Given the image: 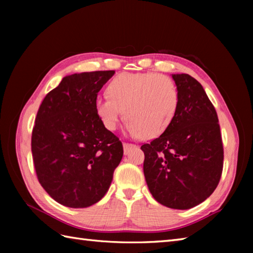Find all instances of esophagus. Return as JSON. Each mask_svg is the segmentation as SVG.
<instances>
[{
    "label": "esophagus",
    "instance_id": "1",
    "mask_svg": "<svg viewBox=\"0 0 253 253\" xmlns=\"http://www.w3.org/2000/svg\"><path fill=\"white\" fill-rule=\"evenodd\" d=\"M123 147H124V153L128 154L130 151V149L133 148V147H136V146H135V144H131V143H124Z\"/></svg>",
    "mask_w": 253,
    "mask_h": 253
}]
</instances>
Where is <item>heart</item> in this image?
<instances>
[{
	"label": "heart",
	"instance_id": "obj_1",
	"mask_svg": "<svg viewBox=\"0 0 253 253\" xmlns=\"http://www.w3.org/2000/svg\"><path fill=\"white\" fill-rule=\"evenodd\" d=\"M109 96L95 99V111L109 130L123 115L131 136L154 138L169 127L178 105L173 80L155 74H121L107 87Z\"/></svg>",
	"mask_w": 253,
	"mask_h": 253
}]
</instances>
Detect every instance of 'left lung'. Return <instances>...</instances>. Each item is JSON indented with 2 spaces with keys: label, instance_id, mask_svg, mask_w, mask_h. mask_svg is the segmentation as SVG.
<instances>
[{
  "label": "left lung",
  "instance_id": "8db88e82",
  "mask_svg": "<svg viewBox=\"0 0 253 253\" xmlns=\"http://www.w3.org/2000/svg\"><path fill=\"white\" fill-rule=\"evenodd\" d=\"M178 105L159 138L141 146L150 192L163 206L188 210L212 195L223 170V142L216 111L201 84L173 74Z\"/></svg>",
  "mask_w": 253,
  "mask_h": 253
}]
</instances>
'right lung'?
I'll return each mask as SVG.
<instances>
[{"label": "right lung", "mask_w": 253, "mask_h": 253, "mask_svg": "<svg viewBox=\"0 0 253 253\" xmlns=\"http://www.w3.org/2000/svg\"><path fill=\"white\" fill-rule=\"evenodd\" d=\"M114 71L65 76L45 95L31 137L38 179L68 208H88L109 190L123 144L95 111V99Z\"/></svg>", "instance_id": "obj_1"}]
</instances>
